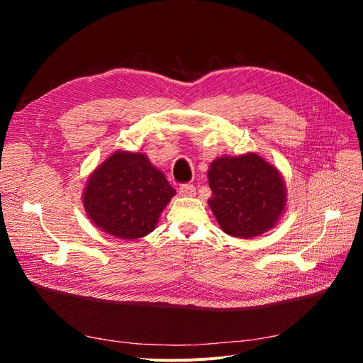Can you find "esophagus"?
I'll use <instances>...</instances> for the list:
<instances>
[{
	"label": "esophagus",
	"instance_id": "obj_1",
	"mask_svg": "<svg viewBox=\"0 0 363 363\" xmlns=\"http://www.w3.org/2000/svg\"><path fill=\"white\" fill-rule=\"evenodd\" d=\"M179 194H180L182 196H194V195H195V186H194V184H189V183L182 184L180 188H179Z\"/></svg>",
	"mask_w": 363,
	"mask_h": 363
}]
</instances>
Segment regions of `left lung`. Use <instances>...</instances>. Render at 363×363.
<instances>
[{"instance_id": "left-lung-1", "label": "left lung", "mask_w": 363, "mask_h": 363, "mask_svg": "<svg viewBox=\"0 0 363 363\" xmlns=\"http://www.w3.org/2000/svg\"><path fill=\"white\" fill-rule=\"evenodd\" d=\"M208 207L224 233L251 239L267 233L286 208L280 171L256 152L215 159L207 171Z\"/></svg>"}]
</instances>
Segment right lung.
Returning a JSON list of instances; mask_svg holds the SVG:
<instances>
[{"label":"right lung","instance_id":"obj_1","mask_svg":"<svg viewBox=\"0 0 363 363\" xmlns=\"http://www.w3.org/2000/svg\"><path fill=\"white\" fill-rule=\"evenodd\" d=\"M174 195L175 189L144 152L118 150L89 175L83 206L106 235L135 240L156 228Z\"/></svg>","mask_w":363,"mask_h":363}]
</instances>
